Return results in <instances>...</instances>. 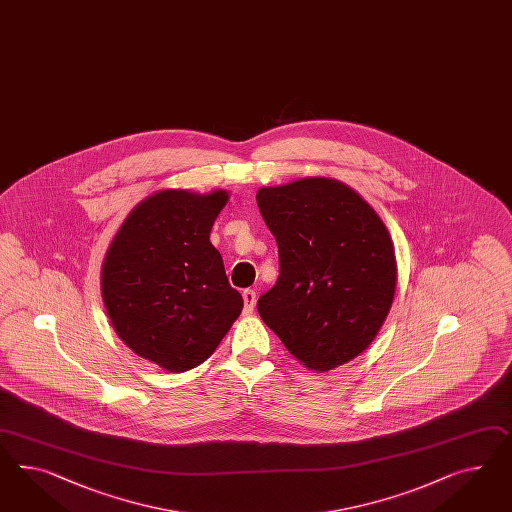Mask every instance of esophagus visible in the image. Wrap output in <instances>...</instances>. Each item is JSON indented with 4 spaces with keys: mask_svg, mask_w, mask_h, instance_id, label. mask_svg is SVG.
I'll list each match as a JSON object with an SVG mask.
<instances>
[{
    "mask_svg": "<svg viewBox=\"0 0 512 512\" xmlns=\"http://www.w3.org/2000/svg\"><path fill=\"white\" fill-rule=\"evenodd\" d=\"M242 298H244V315H251L253 309H255V302H257V294L251 289H246L242 292Z\"/></svg>",
    "mask_w": 512,
    "mask_h": 512,
    "instance_id": "obj_1",
    "label": "esophagus"
}]
</instances>
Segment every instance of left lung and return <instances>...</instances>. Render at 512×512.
Wrapping results in <instances>:
<instances>
[{"label": "left lung", "mask_w": 512, "mask_h": 512, "mask_svg": "<svg viewBox=\"0 0 512 512\" xmlns=\"http://www.w3.org/2000/svg\"><path fill=\"white\" fill-rule=\"evenodd\" d=\"M257 205L279 249L276 285L257 302L296 360L332 371L371 345L393 304L397 259L374 208L343 182L264 186Z\"/></svg>", "instance_id": "1"}]
</instances>
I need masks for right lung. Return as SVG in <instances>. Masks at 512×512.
<instances>
[{
	"mask_svg": "<svg viewBox=\"0 0 512 512\" xmlns=\"http://www.w3.org/2000/svg\"><path fill=\"white\" fill-rule=\"evenodd\" d=\"M225 190H160L126 216L106 251L100 289L115 333L139 358L190 371L218 348L242 313L210 229Z\"/></svg>",
	"mask_w": 512,
	"mask_h": 512,
	"instance_id": "add662e5",
	"label": "right lung"
}]
</instances>
